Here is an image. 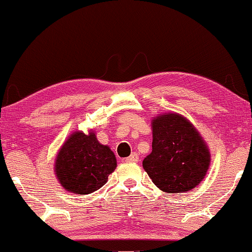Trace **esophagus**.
Masks as SVG:
<instances>
[{
    "instance_id": "1",
    "label": "esophagus",
    "mask_w": 252,
    "mask_h": 252,
    "mask_svg": "<svg viewBox=\"0 0 252 252\" xmlns=\"http://www.w3.org/2000/svg\"><path fill=\"white\" fill-rule=\"evenodd\" d=\"M125 161L127 163H136L139 161V155L136 154V153H133V154H130V156H128Z\"/></svg>"
}]
</instances>
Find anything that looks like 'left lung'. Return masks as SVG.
<instances>
[{
	"label": "left lung",
	"instance_id": "obj_1",
	"mask_svg": "<svg viewBox=\"0 0 252 252\" xmlns=\"http://www.w3.org/2000/svg\"><path fill=\"white\" fill-rule=\"evenodd\" d=\"M153 150L142 165L159 190L185 193L198 186L211 164V152L190 120L176 112L153 117Z\"/></svg>",
	"mask_w": 252,
	"mask_h": 252
}]
</instances>
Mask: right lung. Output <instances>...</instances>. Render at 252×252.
I'll return each mask as SVG.
<instances>
[{"label": "right lung", "instance_id": "obj_1", "mask_svg": "<svg viewBox=\"0 0 252 252\" xmlns=\"http://www.w3.org/2000/svg\"><path fill=\"white\" fill-rule=\"evenodd\" d=\"M117 168V158L109 146L102 145L90 129L76 130L68 136L55 156L54 172L64 190L89 194L106 184Z\"/></svg>", "mask_w": 252, "mask_h": 252}]
</instances>
